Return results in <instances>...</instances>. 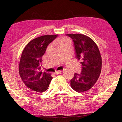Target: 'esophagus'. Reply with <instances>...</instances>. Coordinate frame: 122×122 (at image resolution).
Wrapping results in <instances>:
<instances>
[{
    "mask_svg": "<svg viewBox=\"0 0 122 122\" xmlns=\"http://www.w3.org/2000/svg\"><path fill=\"white\" fill-rule=\"evenodd\" d=\"M62 72V70H59V71H55V74H61V73Z\"/></svg>",
    "mask_w": 122,
    "mask_h": 122,
    "instance_id": "1",
    "label": "esophagus"
}]
</instances>
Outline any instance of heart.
I'll return each instance as SVG.
<instances>
[{
  "mask_svg": "<svg viewBox=\"0 0 122 122\" xmlns=\"http://www.w3.org/2000/svg\"><path fill=\"white\" fill-rule=\"evenodd\" d=\"M56 44L60 47L65 46V45H70L71 42L70 39L67 37H63L60 38H58L56 41Z\"/></svg>",
  "mask_w": 122,
  "mask_h": 122,
  "instance_id": "b5f03b06",
  "label": "heart"
}]
</instances>
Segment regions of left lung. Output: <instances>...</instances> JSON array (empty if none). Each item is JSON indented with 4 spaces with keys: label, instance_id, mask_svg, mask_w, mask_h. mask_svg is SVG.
I'll use <instances>...</instances> for the list:
<instances>
[{
    "label": "left lung",
    "instance_id": "8db88e82",
    "mask_svg": "<svg viewBox=\"0 0 122 122\" xmlns=\"http://www.w3.org/2000/svg\"><path fill=\"white\" fill-rule=\"evenodd\" d=\"M74 41L75 57L81 61V71L75 73L70 81L71 87L77 92L89 90L97 82L102 67V59L93 40L83 34H67Z\"/></svg>",
    "mask_w": 122,
    "mask_h": 122
}]
</instances>
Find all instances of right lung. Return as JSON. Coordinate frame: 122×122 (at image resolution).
Instances as JSON below:
<instances>
[{"label":"right lung","mask_w":122,"mask_h":122,"mask_svg":"<svg viewBox=\"0 0 122 122\" xmlns=\"http://www.w3.org/2000/svg\"><path fill=\"white\" fill-rule=\"evenodd\" d=\"M57 36L44 35L32 39L22 53L19 68L20 76L24 84L34 91H46L53 78L49 73L41 71V66L48 45Z\"/></svg>","instance_id":"1"}]
</instances>
